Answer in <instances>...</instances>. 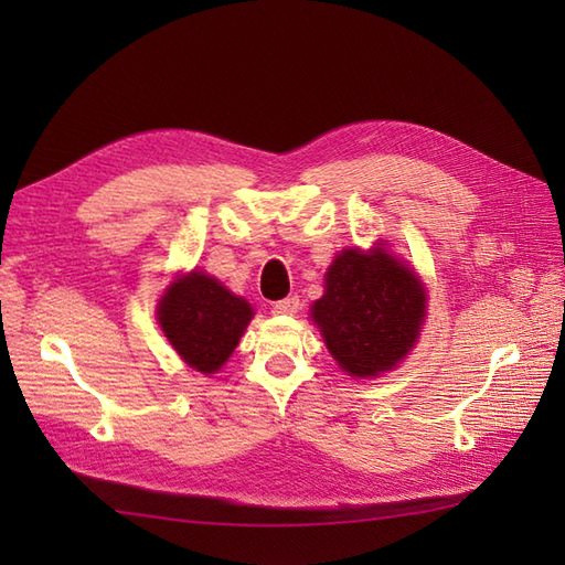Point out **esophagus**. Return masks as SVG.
<instances>
[{
  "mask_svg": "<svg viewBox=\"0 0 565 565\" xmlns=\"http://www.w3.org/2000/svg\"><path fill=\"white\" fill-rule=\"evenodd\" d=\"M299 297H287L273 303V313H282V316H295L299 311Z\"/></svg>",
  "mask_w": 565,
  "mask_h": 565,
  "instance_id": "obj_1",
  "label": "esophagus"
}]
</instances>
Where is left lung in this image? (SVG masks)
Segmentation results:
<instances>
[{
    "label": "left lung",
    "instance_id": "8db88e82",
    "mask_svg": "<svg viewBox=\"0 0 565 565\" xmlns=\"http://www.w3.org/2000/svg\"><path fill=\"white\" fill-rule=\"evenodd\" d=\"M426 311L417 276L382 249H344L311 309L324 344L353 377H377L415 347Z\"/></svg>",
    "mask_w": 565,
    "mask_h": 565
}]
</instances>
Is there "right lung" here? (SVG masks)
Listing matches in <instances>:
<instances>
[{
	"mask_svg": "<svg viewBox=\"0 0 565 565\" xmlns=\"http://www.w3.org/2000/svg\"><path fill=\"white\" fill-rule=\"evenodd\" d=\"M158 316L164 337L183 361L198 372L212 374L228 361L254 313L243 297L193 270L169 285Z\"/></svg>",
	"mask_w": 565,
	"mask_h": 565,
	"instance_id": "1",
	"label": "right lung"
}]
</instances>
